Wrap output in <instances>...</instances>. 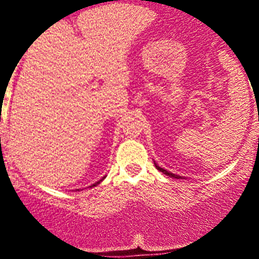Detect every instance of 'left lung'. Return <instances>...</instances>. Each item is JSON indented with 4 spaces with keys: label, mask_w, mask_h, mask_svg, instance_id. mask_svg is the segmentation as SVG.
Instances as JSON below:
<instances>
[{
    "label": "left lung",
    "mask_w": 259,
    "mask_h": 259,
    "mask_svg": "<svg viewBox=\"0 0 259 259\" xmlns=\"http://www.w3.org/2000/svg\"><path fill=\"white\" fill-rule=\"evenodd\" d=\"M154 164H155L156 169H158V170H160V171H161V173H164V174H165V176L170 177V178H177V179L182 178V177H179V176H176V174H173V173H169V171H168V170H165V169L160 168V166H159V165H156V163H154Z\"/></svg>",
    "instance_id": "8db88e82"
}]
</instances>
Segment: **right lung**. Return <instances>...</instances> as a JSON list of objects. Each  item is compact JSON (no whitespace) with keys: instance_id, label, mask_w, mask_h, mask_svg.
I'll use <instances>...</instances> for the list:
<instances>
[{"instance_id":"obj_1","label":"right lung","mask_w":259,"mask_h":259,"mask_svg":"<svg viewBox=\"0 0 259 259\" xmlns=\"http://www.w3.org/2000/svg\"><path fill=\"white\" fill-rule=\"evenodd\" d=\"M103 179H104V178H103ZM103 179H101V180H103ZM101 180H100V182H101ZM100 182H98V183H95V184H94V185H93V187H95V185H96V184H99V183H100Z\"/></svg>"}]
</instances>
